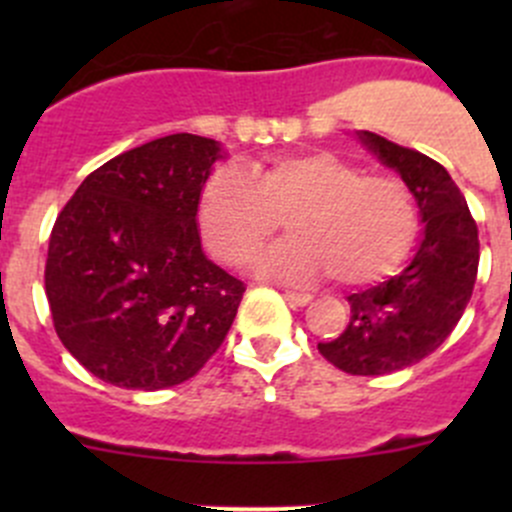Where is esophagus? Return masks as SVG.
<instances>
[{
  "label": "esophagus",
  "mask_w": 512,
  "mask_h": 512,
  "mask_svg": "<svg viewBox=\"0 0 512 512\" xmlns=\"http://www.w3.org/2000/svg\"><path fill=\"white\" fill-rule=\"evenodd\" d=\"M285 299H287L289 304H294V307H307V304L312 302V294H307V292H292V289H287Z\"/></svg>",
  "instance_id": "esophagus-1"
}]
</instances>
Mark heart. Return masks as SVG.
I'll list each match as a JSON object with an SVG mask.
<instances>
[{
  "mask_svg": "<svg viewBox=\"0 0 512 512\" xmlns=\"http://www.w3.org/2000/svg\"><path fill=\"white\" fill-rule=\"evenodd\" d=\"M287 218L289 237L257 272L294 285L332 275L364 287L399 270L418 235V205L401 180L366 175L329 151L292 153L247 173L220 168L200 195V230L227 265H245Z\"/></svg>",
  "mask_w": 512,
  "mask_h": 512,
  "instance_id": "b5f03b06",
  "label": "heart"
}]
</instances>
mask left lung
<instances>
[{"label": "left lung", "mask_w": 512, "mask_h": 512, "mask_svg": "<svg viewBox=\"0 0 512 512\" xmlns=\"http://www.w3.org/2000/svg\"><path fill=\"white\" fill-rule=\"evenodd\" d=\"M356 136L411 190L423 237L401 275L349 294L347 329L319 352L347 374L381 376L436 352L463 317L478 275V227L441 163L371 131Z\"/></svg>", "instance_id": "8db88e82"}]
</instances>
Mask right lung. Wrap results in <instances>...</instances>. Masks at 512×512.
I'll return each mask as SVG.
<instances>
[{"label": "right lung", "mask_w": 512, "mask_h": 512, "mask_svg": "<svg viewBox=\"0 0 512 512\" xmlns=\"http://www.w3.org/2000/svg\"><path fill=\"white\" fill-rule=\"evenodd\" d=\"M220 158L213 138H156L96 168L56 218L44 272L54 329L106 384H183L232 327L245 287L205 257L198 232Z\"/></svg>", "instance_id": "obj_1"}]
</instances>
